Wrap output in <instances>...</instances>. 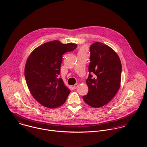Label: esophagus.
Listing matches in <instances>:
<instances>
[{"instance_id":"esophagus-1","label":"esophagus","mask_w":147,"mask_h":147,"mask_svg":"<svg viewBox=\"0 0 147 147\" xmlns=\"http://www.w3.org/2000/svg\"><path fill=\"white\" fill-rule=\"evenodd\" d=\"M78 86H79V84H75L74 85V89H76V88L78 87Z\"/></svg>"}]
</instances>
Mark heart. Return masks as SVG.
Listing matches in <instances>:
<instances>
[{
    "label": "heart",
    "instance_id": "b5f03b06",
    "mask_svg": "<svg viewBox=\"0 0 147 147\" xmlns=\"http://www.w3.org/2000/svg\"><path fill=\"white\" fill-rule=\"evenodd\" d=\"M86 47H83L82 48V49H81V51H85L86 50Z\"/></svg>",
    "mask_w": 147,
    "mask_h": 147
}]
</instances>
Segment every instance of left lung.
<instances>
[{"label": "left lung", "mask_w": 147, "mask_h": 147, "mask_svg": "<svg viewBox=\"0 0 147 147\" xmlns=\"http://www.w3.org/2000/svg\"><path fill=\"white\" fill-rule=\"evenodd\" d=\"M89 50V74L86 80L88 93L83 98L88 105L100 107L108 104L119 90L122 64L117 54L103 43H93Z\"/></svg>", "instance_id": "left-lung-1"}]
</instances>
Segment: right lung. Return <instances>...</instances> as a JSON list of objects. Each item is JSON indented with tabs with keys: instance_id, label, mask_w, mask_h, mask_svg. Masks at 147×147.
Segmentation results:
<instances>
[{
	"instance_id": "obj_1",
	"label": "right lung",
	"mask_w": 147,
	"mask_h": 147,
	"mask_svg": "<svg viewBox=\"0 0 147 147\" xmlns=\"http://www.w3.org/2000/svg\"><path fill=\"white\" fill-rule=\"evenodd\" d=\"M77 46L56 40L46 42L35 49L28 57L24 72L26 84L33 97L43 106L54 108L65 102L70 90L58 78L62 55L74 50Z\"/></svg>"
}]
</instances>
